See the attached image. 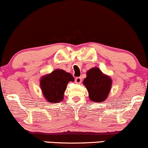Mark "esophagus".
Instances as JSON below:
<instances>
[{"instance_id": "34e87169", "label": "esophagus", "mask_w": 148, "mask_h": 148, "mask_svg": "<svg viewBox=\"0 0 148 148\" xmlns=\"http://www.w3.org/2000/svg\"><path fill=\"white\" fill-rule=\"evenodd\" d=\"M82 82V78L81 77H78L75 78V82L77 84H80Z\"/></svg>"}]
</instances>
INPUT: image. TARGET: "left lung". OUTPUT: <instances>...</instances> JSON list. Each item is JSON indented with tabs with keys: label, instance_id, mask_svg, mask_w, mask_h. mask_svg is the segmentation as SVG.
I'll return each instance as SVG.
<instances>
[{
	"label": "left lung",
	"instance_id": "obj_1",
	"mask_svg": "<svg viewBox=\"0 0 148 148\" xmlns=\"http://www.w3.org/2000/svg\"><path fill=\"white\" fill-rule=\"evenodd\" d=\"M87 77L84 80L89 98L92 102H101L108 97L112 86V80L98 67L90 69L87 72Z\"/></svg>",
	"mask_w": 148,
	"mask_h": 148
}]
</instances>
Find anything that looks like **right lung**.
Listing matches in <instances>:
<instances>
[{
    "label": "right lung",
    "mask_w": 148,
    "mask_h": 148,
    "mask_svg": "<svg viewBox=\"0 0 148 148\" xmlns=\"http://www.w3.org/2000/svg\"><path fill=\"white\" fill-rule=\"evenodd\" d=\"M74 78L69 73L62 69H56L51 73L42 77L40 88L44 98L51 103H58L63 100L64 93L69 82Z\"/></svg>",
    "instance_id": "right-lung-1"
}]
</instances>
